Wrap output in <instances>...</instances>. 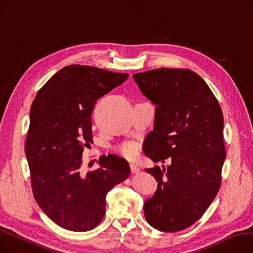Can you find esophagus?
Wrapping results in <instances>:
<instances>
[{"instance_id":"34e87169","label":"esophagus","mask_w":253,"mask_h":253,"mask_svg":"<svg viewBox=\"0 0 253 253\" xmlns=\"http://www.w3.org/2000/svg\"><path fill=\"white\" fill-rule=\"evenodd\" d=\"M138 171H139V167L136 164L132 163L131 164V172H132V173H137Z\"/></svg>"}]
</instances>
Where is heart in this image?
Listing matches in <instances>:
<instances>
[{
  "label": "heart",
  "instance_id": "b5f03b06",
  "mask_svg": "<svg viewBox=\"0 0 253 253\" xmlns=\"http://www.w3.org/2000/svg\"><path fill=\"white\" fill-rule=\"evenodd\" d=\"M120 152H121L124 156L128 157V158H133L137 155L138 153V149H137V145L133 142H127L122 144L121 147H120Z\"/></svg>",
  "mask_w": 253,
  "mask_h": 253
}]
</instances>
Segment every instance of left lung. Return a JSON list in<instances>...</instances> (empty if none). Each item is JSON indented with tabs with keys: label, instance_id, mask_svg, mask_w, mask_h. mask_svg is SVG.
<instances>
[{
	"label": "left lung",
	"instance_id": "left-lung-1",
	"mask_svg": "<svg viewBox=\"0 0 253 253\" xmlns=\"http://www.w3.org/2000/svg\"><path fill=\"white\" fill-rule=\"evenodd\" d=\"M142 94L156 105L153 131L143 152L158 163L144 169L158 181L145 200L147 221L162 232L187 229L214 200L225 159L223 116L204 80L184 69H157L133 75Z\"/></svg>",
	"mask_w": 253,
	"mask_h": 253
}]
</instances>
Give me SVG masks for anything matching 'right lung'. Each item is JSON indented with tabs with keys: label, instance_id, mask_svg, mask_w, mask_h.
Returning a JSON list of instances; mask_svg holds the SVG:
<instances>
[{
	"label": "right lung",
	"instance_id": "right-lung-1",
	"mask_svg": "<svg viewBox=\"0 0 253 253\" xmlns=\"http://www.w3.org/2000/svg\"><path fill=\"white\" fill-rule=\"evenodd\" d=\"M128 74L87 65L64 66L33 101L25 156L38 205L59 227L86 232L99 224L105 197L130 174L125 159L101 156L99 168L83 173L82 153L92 140L96 100L125 82Z\"/></svg>",
	"mask_w": 253,
	"mask_h": 253
}]
</instances>
